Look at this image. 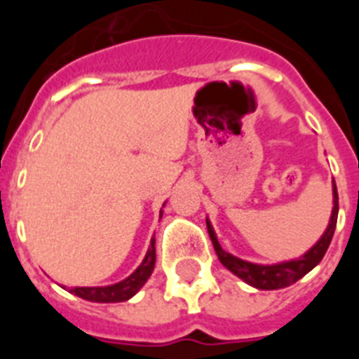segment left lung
<instances>
[{"label": "left lung", "instance_id": "1", "mask_svg": "<svg viewBox=\"0 0 359 359\" xmlns=\"http://www.w3.org/2000/svg\"><path fill=\"white\" fill-rule=\"evenodd\" d=\"M332 203H334V207H332L331 221H329V226L325 230V233L320 237L318 243L306 255H302L300 259H294V261L280 262V264L273 266H262L241 261V259H237V257H233L231 253L224 252L221 248V244H219L217 237H215L210 221H207L208 236H210L212 244H214V250L217 253L221 264L230 269L231 273L243 278L246 284L257 287V290H282V287L291 286L297 280H300L304 275L309 273L311 269L322 261L325 252H327L332 236H334L336 221H338V190H336V183L332 185Z\"/></svg>", "mask_w": 359, "mask_h": 359}]
</instances>
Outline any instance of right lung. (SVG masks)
<instances>
[{"mask_svg":"<svg viewBox=\"0 0 359 359\" xmlns=\"http://www.w3.org/2000/svg\"><path fill=\"white\" fill-rule=\"evenodd\" d=\"M154 243L156 241L151 239V246H149L144 262L126 280L106 287H72L69 293L77 294V297L84 298V300H90V302H126L133 294L138 293L140 287L147 282V278L151 277L152 269H154V262H156V246H154Z\"/></svg>","mask_w":359,"mask_h":359,"instance_id":"obj_1","label":"right lung"}]
</instances>
